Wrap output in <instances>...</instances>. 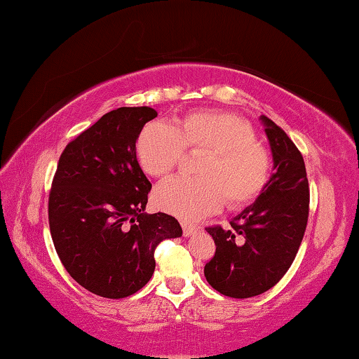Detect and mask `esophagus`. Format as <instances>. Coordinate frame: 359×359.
<instances>
[{
  "label": "esophagus",
  "mask_w": 359,
  "mask_h": 359,
  "mask_svg": "<svg viewBox=\"0 0 359 359\" xmlns=\"http://www.w3.org/2000/svg\"><path fill=\"white\" fill-rule=\"evenodd\" d=\"M183 233H184V237H191V235H194L197 232V227L196 226H192V224H187V222H183Z\"/></svg>",
  "instance_id": "34e87169"
}]
</instances>
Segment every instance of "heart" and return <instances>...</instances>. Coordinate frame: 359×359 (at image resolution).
<instances>
[{
    "label": "heart",
    "instance_id": "heart-1",
    "mask_svg": "<svg viewBox=\"0 0 359 359\" xmlns=\"http://www.w3.org/2000/svg\"><path fill=\"white\" fill-rule=\"evenodd\" d=\"M183 151L205 152L197 163L201 178L175 176L152 194L154 207L176 218L197 221L224 202L231 208L245 207L269 183V152L237 116L192 111L172 126L154 121L141 128L135 144L141 170L154 178L172 172Z\"/></svg>",
    "mask_w": 359,
    "mask_h": 359
}]
</instances>
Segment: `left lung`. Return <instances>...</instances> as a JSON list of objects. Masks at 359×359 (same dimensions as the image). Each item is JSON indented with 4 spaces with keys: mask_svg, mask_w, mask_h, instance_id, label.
Instances as JSON below:
<instances>
[{
    "mask_svg": "<svg viewBox=\"0 0 359 359\" xmlns=\"http://www.w3.org/2000/svg\"><path fill=\"white\" fill-rule=\"evenodd\" d=\"M272 151L273 173L255 203L231 221L208 227L216 245L205 278L221 294L246 299L283 278L297 255L309 219V181L302 154L281 128L259 117Z\"/></svg>",
    "mask_w": 359,
    "mask_h": 359,
    "instance_id": "obj_1",
    "label": "left lung"
}]
</instances>
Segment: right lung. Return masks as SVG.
I'll return each mask as SVG.
<instances>
[{
	"label": "right lung",
	"instance_id": "obj_1",
	"mask_svg": "<svg viewBox=\"0 0 359 359\" xmlns=\"http://www.w3.org/2000/svg\"><path fill=\"white\" fill-rule=\"evenodd\" d=\"M157 116L149 107L109 111L62 152L49 196V227L67 272L93 294L122 299L156 269L154 250L183 235L165 213H146L152 184L135 144Z\"/></svg>",
	"mask_w": 359,
	"mask_h": 359
}]
</instances>
